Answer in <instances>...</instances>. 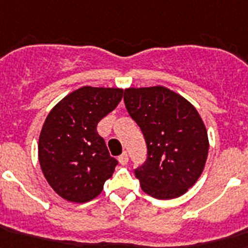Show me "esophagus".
Here are the masks:
<instances>
[{
	"instance_id": "esophagus-1",
	"label": "esophagus",
	"mask_w": 248,
	"mask_h": 248,
	"mask_svg": "<svg viewBox=\"0 0 248 248\" xmlns=\"http://www.w3.org/2000/svg\"><path fill=\"white\" fill-rule=\"evenodd\" d=\"M119 162H120V165H123V166H125L126 163H128V161H129V157H128V153L126 152H123L122 155H120L119 156Z\"/></svg>"
}]
</instances>
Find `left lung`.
Here are the masks:
<instances>
[{
    "label": "left lung",
    "mask_w": 248,
    "mask_h": 248,
    "mask_svg": "<svg viewBox=\"0 0 248 248\" xmlns=\"http://www.w3.org/2000/svg\"><path fill=\"white\" fill-rule=\"evenodd\" d=\"M124 104L147 144L146 162L134 170L142 190L162 200L184 195L202 175L209 151L199 112L163 86L126 89Z\"/></svg>",
    "instance_id": "8db88e82"
}]
</instances>
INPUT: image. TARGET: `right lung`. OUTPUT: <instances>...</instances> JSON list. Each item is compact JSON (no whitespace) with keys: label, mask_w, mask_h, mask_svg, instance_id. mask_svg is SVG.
Listing matches in <instances>:
<instances>
[{"label":"right lung","mask_w":248,"mask_h":248,"mask_svg":"<svg viewBox=\"0 0 248 248\" xmlns=\"http://www.w3.org/2000/svg\"><path fill=\"white\" fill-rule=\"evenodd\" d=\"M122 97V89L85 86L65 96L46 116L39 137V162L63 199H95L114 173L118 161L110 156L97 124Z\"/></svg>","instance_id":"right-lung-1"}]
</instances>
